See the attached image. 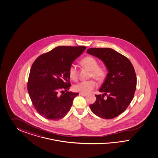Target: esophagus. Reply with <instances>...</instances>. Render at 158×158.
Instances as JSON below:
<instances>
[{"instance_id":"1","label":"esophagus","mask_w":158,"mask_h":158,"mask_svg":"<svg viewBox=\"0 0 158 158\" xmlns=\"http://www.w3.org/2000/svg\"><path fill=\"white\" fill-rule=\"evenodd\" d=\"M79 94H80V95H81V96H86L87 95V94H86V93H79Z\"/></svg>"}]
</instances>
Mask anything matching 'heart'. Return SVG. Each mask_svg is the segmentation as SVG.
I'll return each mask as SVG.
<instances>
[{"instance_id": "heart-1", "label": "heart", "mask_w": 158, "mask_h": 158, "mask_svg": "<svg viewBox=\"0 0 158 158\" xmlns=\"http://www.w3.org/2000/svg\"><path fill=\"white\" fill-rule=\"evenodd\" d=\"M81 64L87 67L91 71V77L94 78L97 81H102L106 77V71L102 67L98 66V63L96 58L91 56H87L83 58ZM69 76L73 81H77L78 78L77 65L72 64L69 68ZM97 87V83L94 80H89L79 82L74 86L75 91L83 93H89Z\"/></svg>"}]
</instances>
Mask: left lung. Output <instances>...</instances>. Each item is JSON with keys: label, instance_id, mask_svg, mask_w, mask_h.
<instances>
[{"label": "left lung", "instance_id": "8db88e82", "mask_svg": "<svg viewBox=\"0 0 158 158\" xmlns=\"http://www.w3.org/2000/svg\"><path fill=\"white\" fill-rule=\"evenodd\" d=\"M87 52L101 59L108 71L99 89L103 94L96 95V102L90 108L100 118L113 119L123 113L134 98L137 86L134 67L127 58L110 48H90Z\"/></svg>", "mask_w": 158, "mask_h": 158}]
</instances>
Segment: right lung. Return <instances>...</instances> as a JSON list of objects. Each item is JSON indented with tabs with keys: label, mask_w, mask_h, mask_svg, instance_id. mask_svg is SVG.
Wrapping results in <instances>:
<instances>
[{
	"label": "right lung",
	"mask_w": 158,
	"mask_h": 158,
	"mask_svg": "<svg viewBox=\"0 0 158 158\" xmlns=\"http://www.w3.org/2000/svg\"><path fill=\"white\" fill-rule=\"evenodd\" d=\"M85 46H58L41 54L34 61L27 89L35 110L44 118L57 120L69 111L79 93L68 91L69 68Z\"/></svg>",
	"instance_id": "right-lung-1"
}]
</instances>
